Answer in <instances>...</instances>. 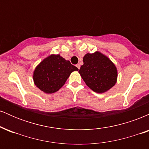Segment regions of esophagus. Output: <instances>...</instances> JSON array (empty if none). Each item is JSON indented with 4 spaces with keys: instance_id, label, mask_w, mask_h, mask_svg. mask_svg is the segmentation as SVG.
Returning a JSON list of instances; mask_svg holds the SVG:
<instances>
[{
    "instance_id": "esophagus-1",
    "label": "esophagus",
    "mask_w": 149,
    "mask_h": 149,
    "mask_svg": "<svg viewBox=\"0 0 149 149\" xmlns=\"http://www.w3.org/2000/svg\"><path fill=\"white\" fill-rule=\"evenodd\" d=\"M76 67H77V68H78V69H80V64H77V65H76Z\"/></svg>"
}]
</instances>
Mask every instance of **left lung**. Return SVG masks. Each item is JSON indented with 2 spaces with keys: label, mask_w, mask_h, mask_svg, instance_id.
I'll return each mask as SVG.
<instances>
[{
  "label": "left lung",
  "mask_w": 149,
  "mask_h": 149,
  "mask_svg": "<svg viewBox=\"0 0 149 149\" xmlns=\"http://www.w3.org/2000/svg\"><path fill=\"white\" fill-rule=\"evenodd\" d=\"M78 72L85 84L97 93L108 91L117 81L118 71L115 64L98 51L85 54L83 65Z\"/></svg>",
  "instance_id": "left-lung-1"
}]
</instances>
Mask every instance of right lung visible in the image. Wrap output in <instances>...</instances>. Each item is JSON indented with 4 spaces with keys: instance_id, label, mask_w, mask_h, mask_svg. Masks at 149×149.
I'll use <instances>...</instances> for the list:
<instances>
[{
    "instance_id": "right-lung-1",
    "label": "right lung",
    "mask_w": 149,
    "mask_h": 149,
    "mask_svg": "<svg viewBox=\"0 0 149 149\" xmlns=\"http://www.w3.org/2000/svg\"><path fill=\"white\" fill-rule=\"evenodd\" d=\"M78 70L60 54H51L36 67L33 75L34 84L45 93H54L65 84L73 71Z\"/></svg>"
}]
</instances>
